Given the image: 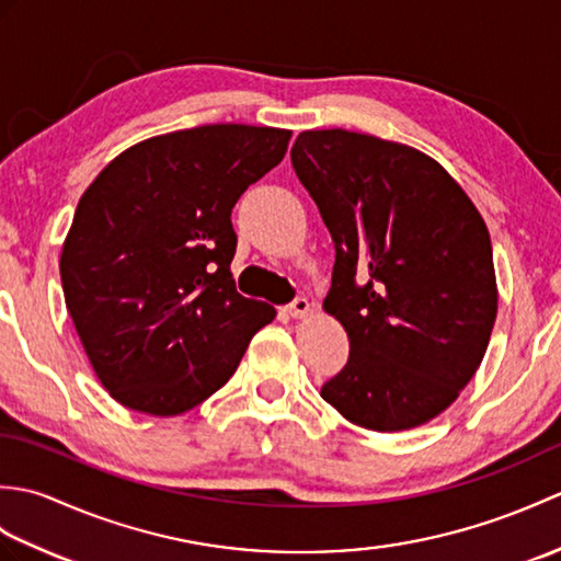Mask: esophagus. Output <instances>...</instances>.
<instances>
[{
    "label": "esophagus",
    "mask_w": 561,
    "mask_h": 561,
    "mask_svg": "<svg viewBox=\"0 0 561 561\" xmlns=\"http://www.w3.org/2000/svg\"><path fill=\"white\" fill-rule=\"evenodd\" d=\"M284 311H287L291 318H306L308 316V311H311V304H308V299H294L287 308H284Z\"/></svg>",
    "instance_id": "1"
}]
</instances>
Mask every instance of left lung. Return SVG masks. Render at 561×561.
Listing matches in <instances>:
<instances>
[{
	"label": "left lung",
	"instance_id": "1",
	"mask_svg": "<svg viewBox=\"0 0 561 561\" xmlns=\"http://www.w3.org/2000/svg\"><path fill=\"white\" fill-rule=\"evenodd\" d=\"M291 163L335 243L323 308L350 337L320 396L371 432L432 422L480 368L496 320L482 214L438 161L374 135L306 129Z\"/></svg>",
	"mask_w": 561,
	"mask_h": 561
}]
</instances>
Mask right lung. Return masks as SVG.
<instances>
[{
	"mask_svg": "<svg viewBox=\"0 0 561 561\" xmlns=\"http://www.w3.org/2000/svg\"><path fill=\"white\" fill-rule=\"evenodd\" d=\"M289 139L231 123L178 129L125 149L81 195L59 277L113 400L157 416L197 408L277 316L236 291L231 209Z\"/></svg>",
	"mask_w": 561,
	"mask_h": 561,
	"instance_id": "add662e5",
	"label": "right lung"
}]
</instances>
